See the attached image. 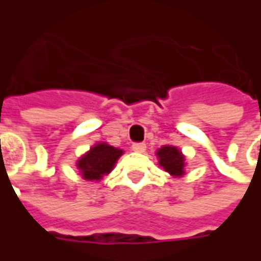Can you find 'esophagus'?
Returning <instances> with one entry per match:
<instances>
[{"label": "esophagus", "mask_w": 261, "mask_h": 261, "mask_svg": "<svg viewBox=\"0 0 261 261\" xmlns=\"http://www.w3.org/2000/svg\"><path fill=\"white\" fill-rule=\"evenodd\" d=\"M133 151L134 152H138V153H142L145 152V149H147V145L144 144V142H140V144H133Z\"/></svg>", "instance_id": "1"}]
</instances>
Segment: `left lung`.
<instances>
[{
  "mask_svg": "<svg viewBox=\"0 0 261 261\" xmlns=\"http://www.w3.org/2000/svg\"><path fill=\"white\" fill-rule=\"evenodd\" d=\"M156 158L159 166L172 177H181L186 173V156L175 145H164L159 148L156 151Z\"/></svg>",
  "mask_w": 261,
  "mask_h": 261,
  "instance_id": "obj_1",
  "label": "left lung"
}]
</instances>
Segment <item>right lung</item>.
I'll return each instance as SVG.
<instances>
[{
	"mask_svg": "<svg viewBox=\"0 0 261 261\" xmlns=\"http://www.w3.org/2000/svg\"><path fill=\"white\" fill-rule=\"evenodd\" d=\"M124 153L123 149L109 145L108 142H97L89 148L76 161V169L86 181H100L113 170L114 165Z\"/></svg>",
	"mask_w": 261,
	"mask_h": 261,
	"instance_id": "add662e5",
	"label": "right lung"
}]
</instances>
